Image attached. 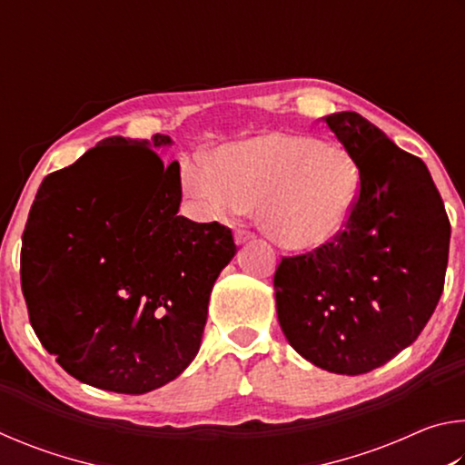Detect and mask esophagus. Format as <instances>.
<instances>
[{
	"mask_svg": "<svg viewBox=\"0 0 465 465\" xmlns=\"http://www.w3.org/2000/svg\"><path fill=\"white\" fill-rule=\"evenodd\" d=\"M254 238H256V235L252 233V232H248V230H238V232H235V243H238V246H242V243H248V242H252Z\"/></svg>",
	"mask_w": 465,
	"mask_h": 465,
	"instance_id": "esophagus-1",
	"label": "esophagus"
}]
</instances>
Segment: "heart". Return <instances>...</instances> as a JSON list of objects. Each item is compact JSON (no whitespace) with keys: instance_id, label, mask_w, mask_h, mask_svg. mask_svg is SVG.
<instances>
[{"instance_id":"heart-1","label":"heart","mask_w":465,"mask_h":465,"mask_svg":"<svg viewBox=\"0 0 465 465\" xmlns=\"http://www.w3.org/2000/svg\"><path fill=\"white\" fill-rule=\"evenodd\" d=\"M183 186L204 217L225 219L254 204L266 238L313 252L351 222L361 170L342 145L274 131L219 147L211 162L184 163Z\"/></svg>"}]
</instances>
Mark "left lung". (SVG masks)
I'll return each mask as SVG.
<instances>
[{"label":"left lung","mask_w":465,"mask_h":465,"mask_svg":"<svg viewBox=\"0 0 465 465\" xmlns=\"http://www.w3.org/2000/svg\"><path fill=\"white\" fill-rule=\"evenodd\" d=\"M355 157L361 194L328 246L274 272L289 344L330 373L361 375L412 344L443 293L451 225L420 157L357 113L324 116Z\"/></svg>","instance_id":"1"}]
</instances>
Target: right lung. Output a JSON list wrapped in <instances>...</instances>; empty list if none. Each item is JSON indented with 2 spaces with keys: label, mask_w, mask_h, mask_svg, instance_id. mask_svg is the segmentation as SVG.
I'll list each match as a JSON object with an SVG mask.
<instances>
[{
  "label": "right lung",
  "mask_w": 465,
  "mask_h": 465,
  "mask_svg": "<svg viewBox=\"0 0 465 465\" xmlns=\"http://www.w3.org/2000/svg\"><path fill=\"white\" fill-rule=\"evenodd\" d=\"M152 141L110 137L38 188L20 281L35 334L69 375L116 393L162 388L201 346L230 227L178 215L180 163Z\"/></svg>",
  "instance_id": "obj_1"
}]
</instances>
